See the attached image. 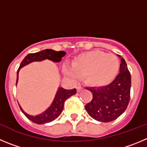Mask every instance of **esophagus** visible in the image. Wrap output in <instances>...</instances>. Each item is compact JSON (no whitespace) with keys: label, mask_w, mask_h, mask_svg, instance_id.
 Segmentation results:
<instances>
[{"label":"esophagus","mask_w":147,"mask_h":147,"mask_svg":"<svg viewBox=\"0 0 147 147\" xmlns=\"http://www.w3.org/2000/svg\"><path fill=\"white\" fill-rule=\"evenodd\" d=\"M83 89V88H82V86H80V85H78V86H77V90H78V92H80V91H81V90Z\"/></svg>","instance_id":"esophagus-1"}]
</instances>
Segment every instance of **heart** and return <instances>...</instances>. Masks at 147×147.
Wrapping results in <instances>:
<instances>
[{"instance_id":"obj_1","label":"heart","mask_w":147,"mask_h":147,"mask_svg":"<svg viewBox=\"0 0 147 147\" xmlns=\"http://www.w3.org/2000/svg\"><path fill=\"white\" fill-rule=\"evenodd\" d=\"M119 69V61L113 54L100 51L83 53L75 58L71 69L64 67V73L72 78L83 76L93 86L106 85L114 79Z\"/></svg>"}]
</instances>
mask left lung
Masks as SVG:
<instances>
[{
    "label": "left lung",
    "mask_w": 147,
    "mask_h": 147,
    "mask_svg": "<svg viewBox=\"0 0 147 147\" xmlns=\"http://www.w3.org/2000/svg\"><path fill=\"white\" fill-rule=\"evenodd\" d=\"M131 76L126 62L121 58L119 73L112 83L99 88H86L93 97L85 108L92 118L102 122H109L121 116L129 104Z\"/></svg>",
    "instance_id": "obj_1"
}]
</instances>
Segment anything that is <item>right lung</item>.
I'll list each match as a JSON object with an SVG mask.
<instances>
[{
	"label": "right lung",
	"mask_w": 147,
	"mask_h": 147,
	"mask_svg": "<svg viewBox=\"0 0 147 147\" xmlns=\"http://www.w3.org/2000/svg\"><path fill=\"white\" fill-rule=\"evenodd\" d=\"M65 54L66 53L64 51H55L51 50V49H46L44 51L34 53H29L28 55H26L25 59L21 62L19 69L17 72L16 84L18 83V73H19L20 69L23 67L24 66L27 65L29 63H31L33 61H40L45 60V59H49V60L53 61V62H59L61 61L62 57H64ZM76 92L77 91L75 88L67 90L63 88H59L51 107L47 110H46L44 113L38 115V116H30V115L27 114L26 112H24V111L21 108L20 106V108L22 113H24L25 116L29 120H31L33 122L38 124V125L45 124V123L53 121L60 116L62 111L64 109V102L66 101L67 99L70 97L72 95L75 94Z\"/></svg>",
	"instance_id": "obj_1"
}]
</instances>
